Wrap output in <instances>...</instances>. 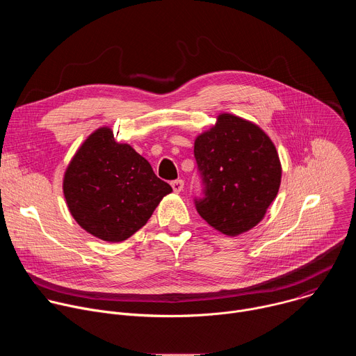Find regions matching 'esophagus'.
<instances>
[{
	"instance_id": "1",
	"label": "esophagus",
	"mask_w": 356,
	"mask_h": 356,
	"mask_svg": "<svg viewBox=\"0 0 356 356\" xmlns=\"http://www.w3.org/2000/svg\"><path fill=\"white\" fill-rule=\"evenodd\" d=\"M172 188H173V191H175V193H180V191H183V188H184V181H183L181 179L172 181Z\"/></svg>"
}]
</instances>
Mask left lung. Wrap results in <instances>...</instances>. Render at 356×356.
<instances>
[{
    "mask_svg": "<svg viewBox=\"0 0 356 356\" xmlns=\"http://www.w3.org/2000/svg\"><path fill=\"white\" fill-rule=\"evenodd\" d=\"M194 158L204 184L197 213L213 228L236 236L258 225L276 198L282 165L270 138L257 125L220 114L194 140Z\"/></svg>",
    "mask_w": 356,
    "mask_h": 356,
    "instance_id": "left-lung-1",
    "label": "left lung"
}]
</instances>
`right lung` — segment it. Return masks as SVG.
<instances>
[{
  "instance_id": "obj_1",
  "label": "right lung",
  "mask_w": 356,
  "mask_h": 356,
  "mask_svg": "<svg viewBox=\"0 0 356 356\" xmlns=\"http://www.w3.org/2000/svg\"><path fill=\"white\" fill-rule=\"evenodd\" d=\"M63 193L77 224L88 234L122 242L140 229L172 187L111 128L94 131L77 149L65 177Z\"/></svg>"
}]
</instances>
